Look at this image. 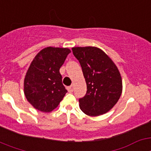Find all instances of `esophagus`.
<instances>
[{"label": "esophagus", "instance_id": "esophagus-1", "mask_svg": "<svg viewBox=\"0 0 151 151\" xmlns=\"http://www.w3.org/2000/svg\"><path fill=\"white\" fill-rule=\"evenodd\" d=\"M68 91H69V92H73V85H70V86H69V87L67 88Z\"/></svg>", "mask_w": 151, "mask_h": 151}]
</instances>
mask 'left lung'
<instances>
[{"label":"left lung","mask_w":151,"mask_h":151,"mask_svg":"<svg viewBox=\"0 0 151 151\" xmlns=\"http://www.w3.org/2000/svg\"><path fill=\"white\" fill-rule=\"evenodd\" d=\"M82 66L87 92L78 100L80 109L90 116L107 113L119 101L122 91L118 68L104 52L96 47H73Z\"/></svg>","instance_id":"obj_1"}]
</instances>
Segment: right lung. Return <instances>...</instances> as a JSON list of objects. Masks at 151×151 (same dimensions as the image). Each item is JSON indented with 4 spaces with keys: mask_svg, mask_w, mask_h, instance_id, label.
I'll list each match as a JSON object with an SVG mask.
<instances>
[{
    "mask_svg": "<svg viewBox=\"0 0 151 151\" xmlns=\"http://www.w3.org/2000/svg\"><path fill=\"white\" fill-rule=\"evenodd\" d=\"M70 52L69 48L47 47L31 63L24 79V94L36 110L51 112L67 92L60 69Z\"/></svg>",
    "mask_w": 151,
    "mask_h": 151,
    "instance_id": "1",
    "label": "right lung"
}]
</instances>
